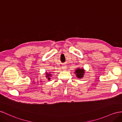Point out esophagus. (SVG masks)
<instances>
[{
  "label": "esophagus",
  "mask_w": 122,
  "mask_h": 122,
  "mask_svg": "<svg viewBox=\"0 0 122 122\" xmlns=\"http://www.w3.org/2000/svg\"><path fill=\"white\" fill-rule=\"evenodd\" d=\"M66 66H62V69L63 70H66Z\"/></svg>",
  "instance_id": "1"
}]
</instances>
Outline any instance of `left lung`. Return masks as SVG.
<instances>
[{
    "mask_svg": "<svg viewBox=\"0 0 122 122\" xmlns=\"http://www.w3.org/2000/svg\"><path fill=\"white\" fill-rule=\"evenodd\" d=\"M75 73L76 74V76L79 78H82L84 74V70L83 69H77L76 70Z\"/></svg>",
    "mask_w": 122,
    "mask_h": 122,
    "instance_id": "1",
    "label": "left lung"
}]
</instances>
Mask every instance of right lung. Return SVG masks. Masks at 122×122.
<instances>
[{
  "mask_svg": "<svg viewBox=\"0 0 122 122\" xmlns=\"http://www.w3.org/2000/svg\"><path fill=\"white\" fill-rule=\"evenodd\" d=\"M46 74H47V76H46V77H48V80H50L49 76H51V75H50V74H48V73H46Z\"/></svg>",
  "mask_w": 122,
  "mask_h": 122,
  "instance_id": "add662e5",
  "label": "right lung"
}]
</instances>
